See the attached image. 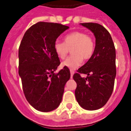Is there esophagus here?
Wrapping results in <instances>:
<instances>
[{"label":"esophagus","mask_w":131,"mask_h":131,"mask_svg":"<svg viewBox=\"0 0 131 131\" xmlns=\"http://www.w3.org/2000/svg\"><path fill=\"white\" fill-rule=\"evenodd\" d=\"M70 72H71V78H73V74H74V73H75V71H73V70H71V71H70Z\"/></svg>","instance_id":"obj_1"}]
</instances>
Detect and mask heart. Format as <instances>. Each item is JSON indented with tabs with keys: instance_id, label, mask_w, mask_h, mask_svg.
I'll return each instance as SVG.
<instances>
[{
	"instance_id": "b5f03b06",
	"label": "heart",
	"mask_w": 131,
	"mask_h": 131,
	"mask_svg": "<svg viewBox=\"0 0 131 131\" xmlns=\"http://www.w3.org/2000/svg\"><path fill=\"white\" fill-rule=\"evenodd\" d=\"M71 50L72 56L62 62V66L74 69L81 65L83 60H88L93 55L95 41L91 36L83 31H73L64 38V43L56 41L54 50L60 59H64Z\"/></svg>"
}]
</instances>
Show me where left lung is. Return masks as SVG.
I'll return each mask as SVG.
<instances>
[{"label": "left lung", "instance_id": "8db88e82", "mask_svg": "<svg viewBox=\"0 0 131 131\" xmlns=\"http://www.w3.org/2000/svg\"><path fill=\"white\" fill-rule=\"evenodd\" d=\"M81 25L93 33L95 38L94 52L83 66L73 75L77 83L75 94L83 108L95 110L107 103L113 91L116 75V50L110 33L102 25L95 23ZM86 74V78L80 74Z\"/></svg>", "mask_w": 131, "mask_h": 131}]
</instances>
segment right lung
Returning <instances> with one entry per match:
<instances>
[{"label": "right lung", "mask_w": 131, "mask_h": 131, "mask_svg": "<svg viewBox=\"0 0 131 131\" xmlns=\"http://www.w3.org/2000/svg\"><path fill=\"white\" fill-rule=\"evenodd\" d=\"M69 27L60 23L38 22L26 31L19 48V75L27 102L36 110L50 112L62 101L67 67L54 73L60 62L54 43Z\"/></svg>", "instance_id": "add662e5"}]
</instances>
